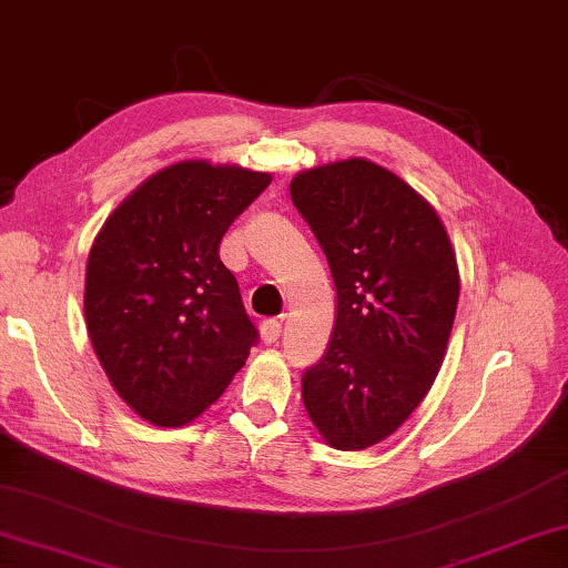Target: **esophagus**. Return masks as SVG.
Segmentation results:
<instances>
[{
  "instance_id": "esophagus-1",
  "label": "esophagus",
  "mask_w": 568,
  "mask_h": 568,
  "mask_svg": "<svg viewBox=\"0 0 568 568\" xmlns=\"http://www.w3.org/2000/svg\"><path fill=\"white\" fill-rule=\"evenodd\" d=\"M260 334H262V341L266 346L270 344H276V338L282 336V321H276V318H266L264 324L260 326Z\"/></svg>"
}]
</instances>
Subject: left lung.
<instances>
[{
	"label": "left lung",
	"instance_id": "obj_1",
	"mask_svg": "<svg viewBox=\"0 0 568 568\" xmlns=\"http://www.w3.org/2000/svg\"><path fill=\"white\" fill-rule=\"evenodd\" d=\"M336 284L331 344L302 378L304 408L336 450H366L408 420L440 373L459 298L443 220L366 158L308 168L292 185Z\"/></svg>",
	"mask_w": 568,
	"mask_h": 568
}]
</instances>
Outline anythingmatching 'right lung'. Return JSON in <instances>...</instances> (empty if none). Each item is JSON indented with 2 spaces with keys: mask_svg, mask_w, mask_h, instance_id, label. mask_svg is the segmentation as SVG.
<instances>
[{
  "mask_svg": "<svg viewBox=\"0 0 568 568\" xmlns=\"http://www.w3.org/2000/svg\"><path fill=\"white\" fill-rule=\"evenodd\" d=\"M270 173L180 160L118 205L85 262L83 314L123 403L158 427L195 420L232 383L256 328L220 260Z\"/></svg>",
  "mask_w": 568,
  "mask_h": 568,
  "instance_id": "1",
  "label": "right lung"
}]
</instances>
